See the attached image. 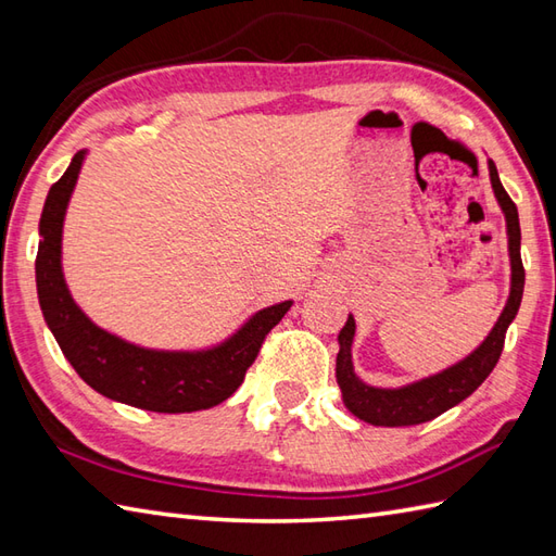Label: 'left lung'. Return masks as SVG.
<instances>
[{
    "label": "left lung",
    "mask_w": 556,
    "mask_h": 556,
    "mask_svg": "<svg viewBox=\"0 0 556 556\" xmlns=\"http://www.w3.org/2000/svg\"><path fill=\"white\" fill-rule=\"evenodd\" d=\"M490 167V181L494 188V195H497V203L506 217V236H509V257H511V291L509 301H506L500 320L494 323L492 332L482 344L466 356L460 363L452 365L437 375L425 377L406 387L399 389H380L370 387L358 375L353 372V361H351V344L353 334H356V320L349 315L344 329L339 332V353H337V382L341 389V396H344L346 408L353 416L370 422V425H382V428H404V425H420L428 422L437 416H442L444 410L460 404L466 396H470L476 389L488 380V375L497 365L502 349H504V337L506 329L514 323L518 313V305L523 299V285H526V269L521 263V224H518V210L509 193L504 191L500 181L497 167L494 162L488 160Z\"/></svg>",
    "instance_id": "obj_1"
}]
</instances>
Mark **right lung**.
<instances>
[{
	"instance_id": "add662e5",
	"label": "right lung",
	"mask_w": 556,
	"mask_h": 556,
	"mask_svg": "<svg viewBox=\"0 0 556 556\" xmlns=\"http://www.w3.org/2000/svg\"><path fill=\"white\" fill-rule=\"evenodd\" d=\"M86 160L80 150L50 193L40 217L35 281L47 327L83 382L102 396L155 413H191L222 404L241 387L269 329L293 301L255 313L239 332L205 351L143 349L104 332L71 299L62 271V229L68 198Z\"/></svg>"
}]
</instances>
